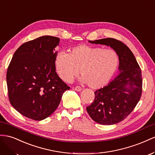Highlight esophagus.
I'll return each instance as SVG.
<instances>
[{"label":"esophagus","mask_w":155,"mask_h":155,"mask_svg":"<svg viewBox=\"0 0 155 155\" xmlns=\"http://www.w3.org/2000/svg\"><path fill=\"white\" fill-rule=\"evenodd\" d=\"M73 89H74L75 91H81L82 90V88H81L80 86H76L75 87H74Z\"/></svg>","instance_id":"1"}]
</instances>
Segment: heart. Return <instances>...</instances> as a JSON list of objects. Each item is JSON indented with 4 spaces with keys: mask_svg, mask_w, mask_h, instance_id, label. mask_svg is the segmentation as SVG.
I'll return each mask as SVG.
<instances>
[{
    "mask_svg": "<svg viewBox=\"0 0 155 155\" xmlns=\"http://www.w3.org/2000/svg\"><path fill=\"white\" fill-rule=\"evenodd\" d=\"M119 64V56L113 49L86 45L73 47L69 54L59 51L54 58L56 71L61 80L71 82L80 69L82 75L78 81L87 83L93 89H99L108 84Z\"/></svg>",
    "mask_w": 155,
    "mask_h": 155,
    "instance_id": "1",
    "label": "heart"
}]
</instances>
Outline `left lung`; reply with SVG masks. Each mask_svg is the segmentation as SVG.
Instances as JSON below:
<instances>
[{
  "label": "left lung",
  "mask_w": 155,
  "mask_h": 155,
  "mask_svg": "<svg viewBox=\"0 0 155 155\" xmlns=\"http://www.w3.org/2000/svg\"><path fill=\"white\" fill-rule=\"evenodd\" d=\"M88 41L110 46L119 56V74L107 86L94 92V101L86 108L95 122L116 124L129 116L139 102L142 91L141 69L133 53L121 41L114 38Z\"/></svg>",
  "instance_id": "8db88e82"
}]
</instances>
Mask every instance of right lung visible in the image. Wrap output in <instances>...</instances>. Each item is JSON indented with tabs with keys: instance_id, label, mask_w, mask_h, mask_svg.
<instances>
[{
	"instance_id": "obj_1",
	"label": "right lung",
	"mask_w": 155,
	"mask_h": 155,
	"mask_svg": "<svg viewBox=\"0 0 155 155\" xmlns=\"http://www.w3.org/2000/svg\"><path fill=\"white\" fill-rule=\"evenodd\" d=\"M59 43L58 38L41 36L21 45L12 57L6 74L9 99L26 117L41 121L50 116L69 90L56 72Z\"/></svg>"
}]
</instances>
